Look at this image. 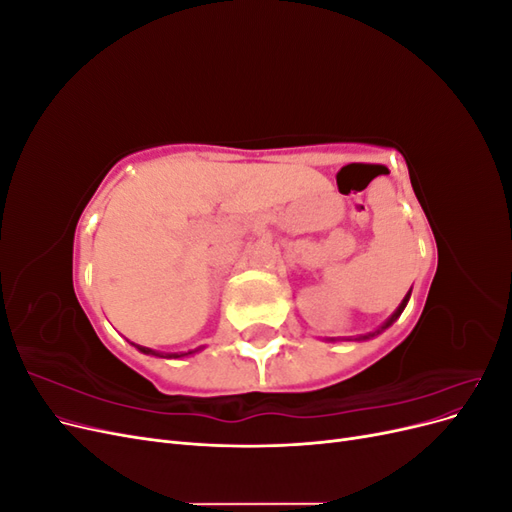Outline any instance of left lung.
I'll return each mask as SVG.
<instances>
[{
    "label": "left lung",
    "instance_id": "obj_1",
    "mask_svg": "<svg viewBox=\"0 0 512 512\" xmlns=\"http://www.w3.org/2000/svg\"><path fill=\"white\" fill-rule=\"evenodd\" d=\"M408 299H410V292H408V294H406V299H404V301H401V305H399V307H397V312H395V314H393V316H391V318H389V320H386V324H384V327H382V329H380V331H384V329H386V327H391V324H393V322H395V320H397V318H399V316H401V312H404V307H406V303H408ZM380 331H376V333H380ZM376 333H374V335H376ZM367 337H371V335H363V339H367Z\"/></svg>",
    "mask_w": 512,
    "mask_h": 512
}]
</instances>
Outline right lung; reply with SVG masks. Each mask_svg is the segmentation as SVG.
I'll use <instances>...</instances> for the list:
<instances>
[{"label":"right lung","instance_id":"obj_1","mask_svg":"<svg viewBox=\"0 0 512 512\" xmlns=\"http://www.w3.org/2000/svg\"><path fill=\"white\" fill-rule=\"evenodd\" d=\"M138 350L141 352H145V354H156V356H160L158 352H153V350H149V348H143V346H136ZM185 354H192V352H185ZM173 356H183V354H168V359H173Z\"/></svg>","mask_w":512,"mask_h":512}]
</instances>
